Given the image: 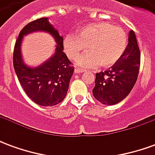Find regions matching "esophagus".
<instances>
[{
	"mask_svg": "<svg viewBox=\"0 0 155 155\" xmlns=\"http://www.w3.org/2000/svg\"><path fill=\"white\" fill-rule=\"evenodd\" d=\"M85 71V70L84 69H81V68H75V70H74V73L76 74H79V73H83V72H84Z\"/></svg>",
	"mask_w": 155,
	"mask_h": 155,
	"instance_id": "obj_1",
	"label": "esophagus"
}]
</instances>
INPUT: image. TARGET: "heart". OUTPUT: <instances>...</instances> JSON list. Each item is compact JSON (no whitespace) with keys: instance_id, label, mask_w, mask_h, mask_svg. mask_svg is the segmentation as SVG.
Wrapping results in <instances>:
<instances>
[{"instance_id":"heart-1","label":"heart","mask_w":155,"mask_h":155,"mask_svg":"<svg viewBox=\"0 0 155 155\" xmlns=\"http://www.w3.org/2000/svg\"><path fill=\"white\" fill-rule=\"evenodd\" d=\"M90 53L80 59L79 64L84 66H95L100 64L110 67L122 58L128 46V36L119 26L99 22L81 27L75 35L64 38V50L71 60H76L81 52Z\"/></svg>"}]
</instances>
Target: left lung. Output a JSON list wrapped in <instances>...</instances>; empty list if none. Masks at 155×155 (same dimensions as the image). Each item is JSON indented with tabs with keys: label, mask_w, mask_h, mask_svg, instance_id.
<instances>
[{
	"label": "left lung",
	"mask_w": 155,
	"mask_h": 155,
	"mask_svg": "<svg viewBox=\"0 0 155 155\" xmlns=\"http://www.w3.org/2000/svg\"><path fill=\"white\" fill-rule=\"evenodd\" d=\"M140 51L135 33L130 31L124 54L109 70L95 74L94 98L101 103L112 105L123 101L132 91L139 74Z\"/></svg>",
	"instance_id": "8db88e82"
}]
</instances>
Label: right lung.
<instances>
[{"mask_svg":"<svg viewBox=\"0 0 155 155\" xmlns=\"http://www.w3.org/2000/svg\"><path fill=\"white\" fill-rule=\"evenodd\" d=\"M38 30L50 33L58 45L55 54L48 61L39 68H30L23 62L20 44L23 35ZM63 50V38L50 24L47 17L30 22L20 32L14 48L13 65L20 84L35 104L53 106L61 103L66 96L74 68Z\"/></svg>","mask_w":155,"mask_h":155,"instance_id":"1","label":"right lung"}]
</instances>
